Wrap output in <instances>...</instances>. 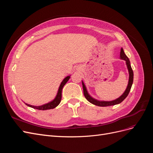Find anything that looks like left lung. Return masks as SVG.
<instances>
[{
	"label": "left lung",
	"mask_w": 153,
	"mask_h": 153,
	"mask_svg": "<svg viewBox=\"0 0 153 153\" xmlns=\"http://www.w3.org/2000/svg\"><path fill=\"white\" fill-rule=\"evenodd\" d=\"M120 59H122V60H124V61H126V66H127V68H128V72H129V81H128V86L126 87V90H125V91L124 92V93L121 96H120L119 98H117L116 100H113V101H99V100H97L93 98L92 96H90V94L88 93V92L87 91V88H86V87L84 84V82L82 81V86H83V90H84V94L85 97V98L92 104L97 105V106H112V105H117L119 103H121L122 101L128 96L129 91H130L132 84H133V71L132 68L131 67L130 61H129V60L128 57L126 55V54L124 53L123 48H121V53H120Z\"/></svg>",
	"instance_id": "left-lung-1"
}]
</instances>
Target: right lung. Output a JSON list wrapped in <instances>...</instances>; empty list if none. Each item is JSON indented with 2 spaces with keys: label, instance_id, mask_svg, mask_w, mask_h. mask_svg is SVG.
<instances>
[{
  "label": "right lung",
  "instance_id": "right-lung-1",
  "mask_svg": "<svg viewBox=\"0 0 153 153\" xmlns=\"http://www.w3.org/2000/svg\"><path fill=\"white\" fill-rule=\"evenodd\" d=\"M69 78H70V75L66 76L64 79L62 80V82H61V85H60L59 87V89L57 91V94L55 96V98H54V100H53L52 101H50V102L48 103H46L44 104L43 105H41V106H34V105H29L27 103H25L26 105H27L28 106H30L31 108H33L35 109H38V110H50V109H52L56 107L57 106L60 102H61V98H62V88L65 85L67 82L69 80Z\"/></svg>",
  "mask_w": 153,
  "mask_h": 153
}]
</instances>
